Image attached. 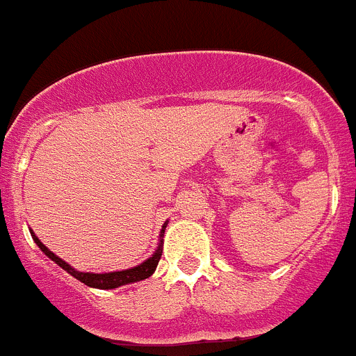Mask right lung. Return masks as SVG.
<instances>
[{"label":"right lung","mask_w":356,"mask_h":356,"mask_svg":"<svg viewBox=\"0 0 356 356\" xmlns=\"http://www.w3.org/2000/svg\"><path fill=\"white\" fill-rule=\"evenodd\" d=\"M162 232H165V225H163ZM33 241L37 242V246L44 251V254H48L49 259L53 260L55 264L65 269L71 276H74L76 280H80L81 284L89 285V287L94 289H118L121 285L127 284H134V282H140V280L149 278L153 273H155L156 266H159V260L162 257V246L155 251V254H151L149 259L146 262H143L140 266L134 267V269H127V271H115V273H103V275H96V273H80L76 269H72L67 262H64L62 259H58L55 253L48 250V248L44 246L42 242L33 235Z\"/></svg>","instance_id":"right-lung-1"}]
</instances>
